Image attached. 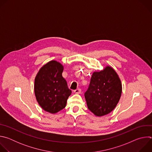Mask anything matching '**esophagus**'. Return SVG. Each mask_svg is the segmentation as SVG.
<instances>
[{
	"instance_id": "1",
	"label": "esophagus",
	"mask_w": 152,
	"mask_h": 152,
	"mask_svg": "<svg viewBox=\"0 0 152 152\" xmlns=\"http://www.w3.org/2000/svg\"><path fill=\"white\" fill-rule=\"evenodd\" d=\"M80 92H81V90H80V88H77V89H76V90H75L74 91V93H76V94L80 93Z\"/></svg>"
}]
</instances>
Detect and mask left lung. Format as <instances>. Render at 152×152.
<instances>
[{
	"label": "left lung",
	"mask_w": 152,
	"mask_h": 152,
	"mask_svg": "<svg viewBox=\"0 0 152 152\" xmlns=\"http://www.w3.org/2000/svg\"><path fill=\"white\" fill-rule=\"evenodd\" d=\"M122 85L118 75L110 66L93 73L89 87L85 93L88 109L96 116L107 115L118 103Z\"/></svg>",
	"instance_id": "8db88e82"
}]
</instances>
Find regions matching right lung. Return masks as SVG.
<instances>
[{
	"mask_svg": "<svg viewBox=\"0 0 152 152\" xmlns=\"http://www.w3.org/2000/svg\"><path fill=\"white\" fill-rule=\"evenodd\" d=\"M62 65L56 61H50L38 72L34 83L37 101L45 111L55 114L66 107L72 94L66 80L62 77Z\"/></svg>",
	"mask_w": 152,
	"mask_h": 152,
	"instance_id": "1",
	"label": "right lung"
}]
</instances>
